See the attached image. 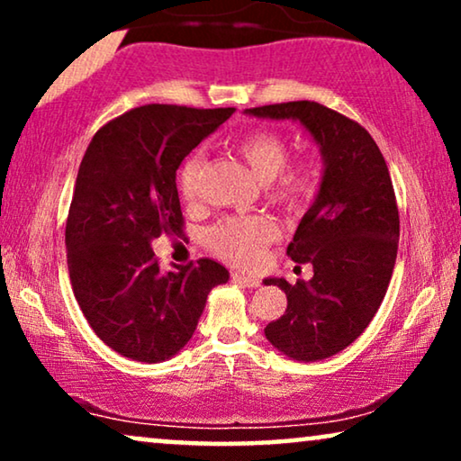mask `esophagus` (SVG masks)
Segmentation results:
<instances>
[{
    "instance_id": "34e87169",
    "label": "esophagus",
    "mask_w": 461,
    "mask_h": 461,
    "mask_svg": "<svg viewBox=\"0 0 461 461\" xmlns=\"http://www.w3.org/2000/svg\"><path fill=\"white\" fill-rule=\"evenodd\" d=\"M232 281L241 283V285L249 287V289H256L258 285H260V281H258L256 276H249V275H243V273H232Z\"/></svg>"
}]
</instances>
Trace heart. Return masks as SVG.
Returning a JSON list of instances; mask_svg holds the SVG:
<instances>
[{
    "instance_id": "obj_1",
    "label": "heart",
    "mask_w": 461,
    "mask_h": 461,
    "mask_svg": "<svg viewBox=\"0 0 461 461\" xmlns=\"http://www.w3.org/2000/svg\"><path fill=\"white\" fill-rule=\"evenodd\" d=\"M235 150L248 167L262 182H268V194L275 203L287 210H298L312 197L314 178L308 163L285 167L287 144L275 131H251L239 138ZM203 155L193 153L180 167V191L186 201L197 197ZM276 239V226L267 216H232L220 220L207 232L210 248L239 267H254L260 262L262 251Z\"/></svg>"
}]
</instances>
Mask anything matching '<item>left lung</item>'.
I'll return each instance as SVG.
<instances>
[{
	"mask_svg": "<svg viewBox=\"0 0 461 461\" xmlns=\"http://www.w3.org/2000/svg\"><path fill=\"white\" fill-rule=\"evenodd\" d=\"M245 115L298 122L319 147L323 174L302 216L287 256L312 264V279L295 285L283 276L287 308L264 336L281 355L314 363L338 355L375 317L399 249V210L386 161L369 131L311 100L245 109Z\"/></svg>",
	"mask_w": 461,
	"mask_h": 461,
	"instance_id": "left-lung-1",
	"label": "left lung"
}]
</instances>
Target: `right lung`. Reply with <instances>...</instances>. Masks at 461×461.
Instances as JSON below:
<instances>
[{
    "label": "right lung",
    "mask_w": 461,
    "mask_h": 461,
    "mask_svg": "<svg viewBox=\"0 0 461 461\" xmlns=\"http://www.w3.org/2000/svg\"><path fill=\"white\" fill-rule=\"evenodd\" d=\"M232 109L147 104L94 134L67 218L73 294L94 333L122 357L161 363L185 348L207 294L229 281L201 258L161 273L150 243L182 232L176 169Z\"/></svg>",
    "instance_id": "add662e5"
}]
</instances>
